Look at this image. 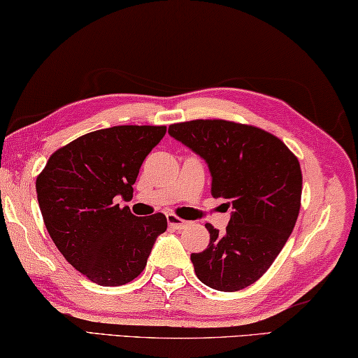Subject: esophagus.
Listing matches in <instances>:
<instances>
[{"label":"esophagus","instance_id":"34e87169","mask_svg":"<svg viewBox=\"0 0 358 358\" xmlns=\"http://www.w3.org/2000/svg\"><path fill=\"white\" fill-rule=\"evenodd\" d=\"M166 219H168L169 227L174 228V230H184V228H187V225H189V222L179 219L178 215H174V214H168Z\"/></svg>","mask_w":358,"mask_h":358}]
</instances>
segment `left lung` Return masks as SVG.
<instances>
[{
	"instance_id": "left-lung-1",
	"label": "left lung",
	"mask_w": 358,
	"mask_h": 358,
	"mask_svg": "<svg viewBox=\"0 0 358 358\" xmlns=\"http://www.w3.org/2000/svg\"><path fill=\"white\" fill-rule=\"evenodd\" d=\"M168 133L209 166L214 198L233 208L224 234L206 224L209 245L190 259L210 289L238 292L259 280L296 224L303 176L298 158L278 136L228 120H190Z\"/></svg>"
}]
</instances>
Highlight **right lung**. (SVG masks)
<instances>
[{
  "instance_id": "right-lung-1",
  "label": "right lung",
  "mask_w": 358,
  "mask_h": 358,
  "mask_svg": "<svg viewBox=\"0 0 358 358\" xmlns=\"http://www.w3.org/2000/svg\"><path fill=\"white\" fill-rule=\"evenodd\" d=\"M166 127L120 125L87 133L50 155L36 179L38 203L52 241L92 282L115 287L138 278L158 234L162 213L136 217L115 196L133 198V184Z\"/></svg>"
}]
</instances>
